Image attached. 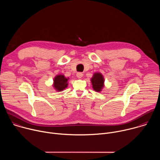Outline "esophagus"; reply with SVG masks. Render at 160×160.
Segmentation results:
<instances>
[{
	"mask_svg": "<svg viewBox=\"0 0 160 160\" xmlns=\"http://www.w3.org/2000/svg\"><path fill=\"white\" fill-rule=\"evenodd\" d=\"M77 77L78 78H81L82 77H83V73H81V72H78L77 73Z\"/></svg>",
	"mask_w": 160,
	"mask_h": 160,
	"instance_id": "1",
	"label": "esophagus"
}]
</instances>
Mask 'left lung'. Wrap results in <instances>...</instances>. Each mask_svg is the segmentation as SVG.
Returning a JSON list of instances; mask_svg holds the SVG:
<instances>
[{"label":"left lung","instance_id":"8db88e82","mask_svg":"<svg viewBox=\"0 0 160 160\" xmlns=\"http://www.w3.org/2000/svg\"><path fill=\"white\" fill-rule=\"evenodd\" d=\"M91 82L93 87V88L96 92H101L102 87H104V80L102 74L99 73H94L93 77L91 79Z\"/></svg>","mask_w":160,"mask_h":160}]
</instances>
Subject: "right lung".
Masks as SVG:
<instances>
[{"mask_svg":"<svg viewBox=\"0 0 160 160\" xmlns=\"http://www.w3.org/2000/svg\"><path fill=\"white\" fill-rule=\"evenodd\" d=\"M54 87L56 89V90L62 91L65 88L67 87L68 85V78H65L64 75H58L54 79Z\"/></svg>","mask_w":160,"mask_h":160,"instance_id":"1","label":"right lung"}]
</instances>
